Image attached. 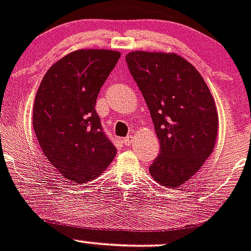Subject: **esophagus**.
<instances>
[{
	"label": "esophagus",
	"instance_id": "obj_1",
	"mask_svg": "<svg viewBox=\"0 0 251 251\" xmlns=\"http://www.w3.org/2000/svg\"><path fill=\"white\" fill-rule=\"evenodd\" d=\"M132 143H133V135H128V137H126L123 139V144L127 145V147L132 144Z\"/></svg>",
	"mask_w": 251,
	"mask_h": 251
}]
</instances>
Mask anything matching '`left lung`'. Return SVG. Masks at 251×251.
I'll list each match as a JSON object with an SVG mask.
<instances>
[{"label": "left lung", "instance_id": "obj_1", "mask_svg": "<svg viewBox=\"0 0 251 251\" xmlns=\"http://www.w3.org/2000/svg\"><path fill=\"white\" fill-rule=\"evenodd\" d=\"M126 60L160 142L150 175L160 185L178 187L213 151L218 133L213 96L201 74L177 54L132 51Z\"/></svg>", "mask_w": 251, "mask_h": 251}]
</instances>
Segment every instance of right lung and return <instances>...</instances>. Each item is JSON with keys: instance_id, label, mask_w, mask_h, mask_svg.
Returning a JSON list of instances; mask_svg holds the SVG:
<instances>
[{"instance_id": "add662e5", "label": "right lung", "mask_w": 251, "mask_h": 251, "mask_svg": "<svg viewBox=\"0 0 251 251\" xmlns=\"http://www.w3.org/2000/svg\"><path fill=\"white\" fill-rule=\"evenodd\" d=\"M119 58L114 50H76L51 65L38 88L33 128L47 159L68 182L99 177L116 156L95 106Z\"/></svg>"}]
</instances>
